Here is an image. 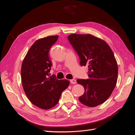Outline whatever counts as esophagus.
<instances>
[{
  "label": "esophagus",
  "mask_w": 135,
  "mask_h": 135,
  "mask_svg": "<svg viewBox=\"0 0 135 135\" xmlns=\"http://www.w3.org/2000/svg\"><path fill=\"white\" fill-rule=\"evenodd\" d=\"M70 81L71 83L74 84L76 83V80L75 79H71V80H70Z\"/></svg>",
  "instance_id": "34e87169"
}]
</instances>
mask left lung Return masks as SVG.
I'll return each instance as SVG.
<instances>
[{
  "mask_svg": "<svg viewBox=\"0 0 135 135\" xmlns=\"http://www.w3.org/2000/svg\"><path fill=\"white\" fill-rule=\"evenodd\" d=\"M68 38L80 65L88 67L89 79L77 80L85 90L79 100L88 107L99 105L110 97L117 81L118 65L112 50L104 40L90 34H71Z\"/></svg>",
  "mask_w": 135,
  "mask_h": 135,
  "instance_id": "left-lung-1",
  "label": "left lung"
}]
</instances>
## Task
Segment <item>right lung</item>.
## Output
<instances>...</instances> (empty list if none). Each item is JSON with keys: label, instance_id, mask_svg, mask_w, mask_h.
<instances>
[{"label": "right lung", "instance_id": "add662e5", "mask_svg": "<svg viewBox=\"0 0 135 135\" xmlns=\"http://www.w3.org/2000/svg\"><path fill=\"white\" fill-rule=\"evenodd\" d=\"M58 38L50 36L36 40L22 64L21 75L23 90L29 100L42 109H49L59 102L62 92L69 85L66 80L50 76L52 62L50 50Z\"/></svg>", "mask_w": 135, "mask_h": 135}]
</instances>
